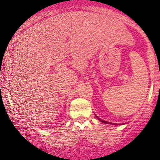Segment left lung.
Listing matches in <instances>:
<instances>
[{
	"label": "left lung",
	"instance_id": "obj_1",
	"mask_svg": "<svg viewBox=\"0 0 160 160\" xmlns=\"http://www.w3.org/2000/svg\"><path fill=\"white\" fill-rule=\"evenodd\" d=\"M98 119L100 120V122H102V123H105V124H115V125H117V124H114V123H111V122H106V121H103V120H102V119H99V118L98 117Z\"/></svg>",
	"mask_w": 160,
	"mask_h": 160
}]
</instances>
